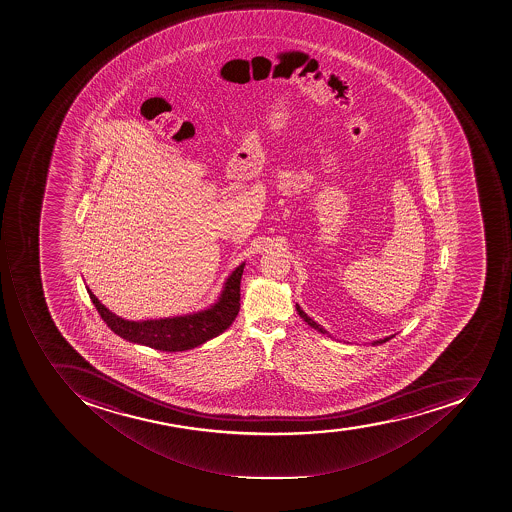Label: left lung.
<instances>
[{"label": "left lung", "instance_id": "8db88e82", "mask_svg": "<svg viewBox=\"0 0 512 512\" xmlns=\"http://www.w3.org/2000/svg\"><path fill=\"white\" fill-rule=\"evenodd\" d=\"M297 312H299L300 318H304V321H307L312 328H315V330L321 331V333L325 334L326 331L321 328L320 325H317L315 321L312 320V318L307 317V313L304 312V310L300 309L299 305H296ZM393 338V336H389V338L381 339V341H376L375 344H383L386 343V341H389V339Z\"/></svg>", "mask_w": 512, "mask_h": 512}]
</instances>
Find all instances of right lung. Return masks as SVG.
Here are the masks:
<instances>
[{
  "mask_svg": "<svg viewBox=\"0 0 512 512\" xmlns=\"http://www.w3.org/2000/svg\"><path fill=\"white\" fill-rule=\"evenodd\" d=\"M244 265L245 263L239 265L233 271V275L229 276L220 300L212 309L186 317L147 321L123 320L106 309L105 305L100 304V300L93 296L89 288L87 292L106 326L121 338L158 351H187L207 343L208 339L216 338L218 334L228 330L231 323L236 320L241 309V278Z\"/></svg>",
  "mask_w": 512,
  "mask_h": 512,
  "instance_id": "obj_1",
  "label": "right lung"
}]
</instances>
